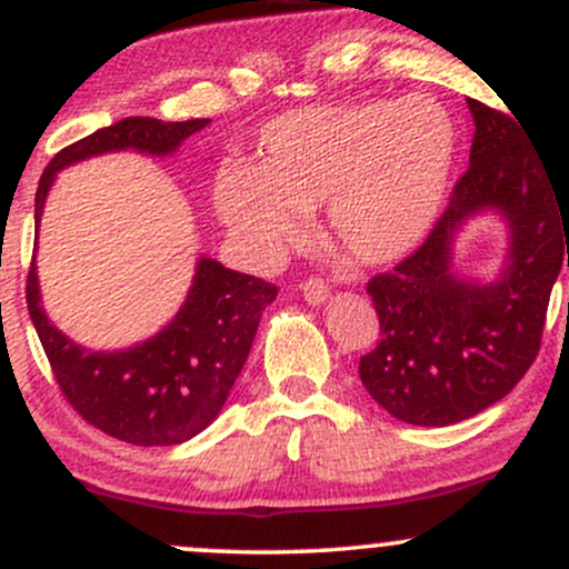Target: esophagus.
I'll return each instance as SVG.
<instances>
[{"label": "esophagus", "instance_id": "obj_1", "mask_svg": "<svg viewBox=\"0 0 569 569\" xmlns=\"http://www.w3.org/2000/svg\"><path fill=\"white\" fill-rule=\"evenodd\" d=\"M302 297H305L307 305L321 307L326 299H329V286H326L323 280L310 278V280H307V283H302Z\"/></svg>", "mask_w": 569, "mask_h": 569}]
</instances>
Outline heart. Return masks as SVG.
<instances>
[{"label": "heart", "instance_id": "obj_1", "mask_svg": "<svg viewBox=\"0 0 569 569\" xmlns=\"http://www.w3.org/2000/svg\"><path fill=\"white\" fill-rule=\"evenodd\" d=\"M455 152L452 114L428 96L293 109L267 122L248 166H221L213 208L257 267L278 264L316 208L345 257L388 267L433 230Z\"/></svg>", "mask_w": 569, "mask_h": 569}]
</instances>
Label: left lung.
Instances as JSON below:
<instances>
[{"label": "left lung", "instance_id": "8db88e82", "mask_svg": "<svg viewBox=\"0 0 569 569\" xmlns=\"http://www.w3.org/2000/svg\"><path fill=\"white\" fill-rule=\"evenodd\" d=\"M473 143L468 171L428 240L367 286L382 339L361 358L363 388L396 420L443 428L498 403L532 367L569 224L551 171L521 122L468 98ZM507 227L492 279L456 267V238L473 218ZM568 257H563V246Z\"/></svg>", "mask_w": 569, "mask_h": 569}]
</instances>
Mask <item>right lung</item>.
I'll return each instance as SVG.
<instances>
[{"label":"right lung","mask_w":569,"mask_h":569,"mask_svg":"<svg viewBox=\"0 0 569 569\" xmlns=\"http://www.w3.org/2000/svg\"><path fill=\"white\" fill-rule=\"evenodd\" d=\"M208 122L126 117L61 149L37 187V238L44 202L63 168L112 152L171 158ZM276 297L272 283L200 257L187 299L158 335L130 348L90 350L63 335L44 312L37 259L26 286L31 323L63 396L90 426L136 447L184 443L217 420L257 337L259 318Z\"/></svg>","instance_id":"1"}]
</instances>
